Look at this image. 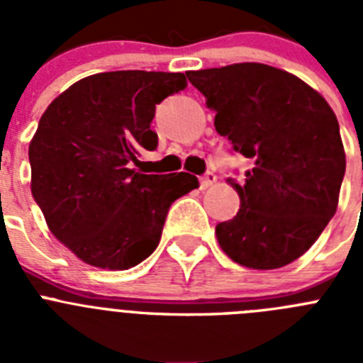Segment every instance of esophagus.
Returning a JSON list of instances; mask_svg holds the SVG:
<instances>
[{
  "instance_id": "1",
  "label": "esophagus",
  "mask_w": 363,
  "mask_h": 363,
  "mask_svg": "<svg viewBox=\"0 0 363 363\" xmlns=\"http://www.w3.org/2000/svg\"><path fill=\"white\" fill-rule=\"evenodd\" d=\"M214 182H216V174H214V172H205V174L200 178V187L207 189L211 187Z\"/></svg>"
}]
</instances>
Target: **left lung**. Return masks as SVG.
<instances>
[{
	"label": "left lung",
	"mask_w": 363,
	"mask_h": 363,
	"mask_svg": "<svg viewBox=\"0 0 363 363\" xmlns=\"http://www.w3.org/2000/svg\"><path fill=\"white\" fill-rule=\"evenodd\" d=\"M216 112L214 127L255 160L245 184L229 179L240 211L216 238L243 267L278 269L300 258L335 216L345 174L338 120L307 83L264 63L189 70Z\"/></svg>",
	"instance_id": "left-lung-1"
}]
</instances>
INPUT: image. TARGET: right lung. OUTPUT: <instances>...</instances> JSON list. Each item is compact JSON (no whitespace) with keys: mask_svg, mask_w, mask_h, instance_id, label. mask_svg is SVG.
I'll return each instance as SVG.
<instances>
[{"mask_svg":"<svg viewBox=\"0 0 363 363\" xmlns=\"http://www.w3.org/2000/svg\"><path fill=\"white\" fill-rule=\"evenodd\" d=\"M187 86L182 72L92 74L57 96L28 145L32 196L50 233L94 267L123 271L149 258L171 205L196 176L142 174L140 150L158 147L156 105Z\"/></svg>","mask_w":363,"mask_h":363,"instance_id":"obj_1","label":"right lung"}]
</instances>
